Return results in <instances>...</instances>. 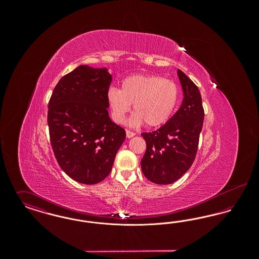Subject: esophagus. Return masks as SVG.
I'll list each match as a JSON object with an SVG mask.
<instances>
[{
    "instance_id": "34e87169",
    "label": "esophagus",
    "mask_w": 259,
    "mask_h": 259,
    "mask_svg": "<svg viewBox=\"0 0 259 259\" xmlns=\"http://www.w3.org/2000/svg\"><path fill=\"white\" fill-rule=\"evenodd\" d=\"M136 134L134 132H132V131H129V130H126V137L127 138H132V137H134Z\"/></svg>"
}]
</instances>
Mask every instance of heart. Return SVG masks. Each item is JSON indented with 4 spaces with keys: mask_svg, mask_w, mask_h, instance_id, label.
I'll return each instance as SVG.
<instances>
[{
    "mask_svg": "<svg viewBox=\"0 0 259 259\" xmlns=\"http://www.w3.org/2000/svg\"><path fill=\"white\" fill-rule=\"evenodd\" d=\"M107 100L116 123L125 122L133 105L131 124L154 128L171 118L180 100V87L158 74H132L121 81L120 89L111 87Z\"/></svg>",
    "mask_w": 259,
    "mask_h": 259,
    "instance_id": "obj_1",
    "label": "heart"
}]
</instances>
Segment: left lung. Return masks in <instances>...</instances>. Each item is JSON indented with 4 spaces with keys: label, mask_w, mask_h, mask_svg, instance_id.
Masks as SVG:
<instances>
[{
    "label": "left lung",
    "mask_w": 259,
    "mask_h": 259,
    "mask_svg": "<svg viewBox=\"0 0 259 259\" xmlns=\"http://www.w3.org/2000/svg\"><path fill=\"white\" fill-rule=\"evenodd\" d=\"M178 75L185 95L181 108L159 129L142 134L147 143L142 171L156 185H170L188 171L196 157L204 122L198 87L181 70Z\"/></svg>",
    "instance_id": "left-lung-1"
}]
</instances>
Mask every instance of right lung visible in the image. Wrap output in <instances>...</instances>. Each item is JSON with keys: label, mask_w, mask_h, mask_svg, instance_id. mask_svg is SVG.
Listing matches in <instances>:
<instances>
[{"label": "right lung", "mask_w": 259, "mask_h": 259, "mask_svg": "<svg viewBox=\"0 0 259 259\" xmlns=\"http://www.w3.org/2000/svg\"><path fill=\"white\" fill-rule=\"evenodd\" d=\"M107 69L80 65L65 74L49 103L50 144L62 170L75 182L95 185L111 171L126 137L109 116Z\"/></svg>", "instance_id": "1"}]
</instances>
